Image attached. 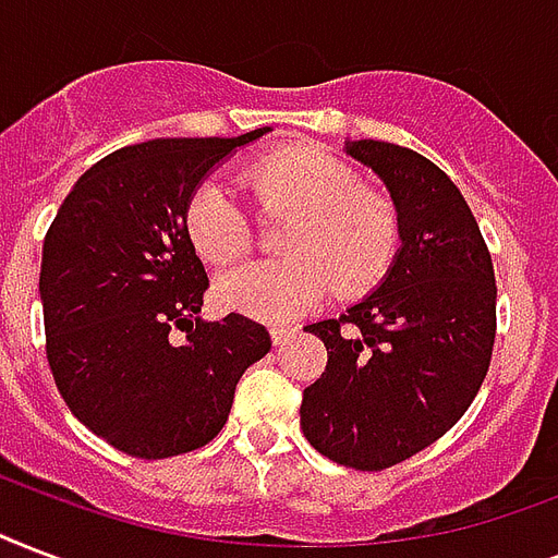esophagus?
Wrapping results in <instances>:
<instances>
[{"mask_svg": "<svg viewBox=\"0 0 558 558\" xmlns=\"http://www.w3.org/2000/svg\"><path fill=\"white\" fill-rule=\"evenodd\" d=\"M269 333H271V342H275V345H283V342H287L289 336L295 333V327H289V325H271V327H269Z\"/></svg>", "mask_w": 558, "mask_h": 558, "instance_id": "obj_1", "label": "esophagus"}]
</instances>
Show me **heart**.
<instances>
[{"label": "heart", "mask_w": 558, "mask_h": 558, "mask_svg": "<svg viewBox=\"0 0 558 558\" xmlns=\"http://www.w3.org/2000/svg\"><path fill=\"white\" fill-rule=\"evenodd\" d=\"M245 184L263 204L289 207L278 260L233 266L216 280L225 310L283 322L318 304L325 292L356 295L389 271L401 225L392 202L356 184L342 160L313 146L271 151L245 172ZM186 236L210 266L240 260L248 248V225L240 204L207 181L186 204Z\"/></svg>", "instance_id": "b5f03b06"}]
</instances>
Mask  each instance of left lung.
<instances>
[{
    "instance_id": "1",
    "label": "left lung",
    "mask_w": 558,
    "mask_h": 558,
    "mask_svg": "<svg viewBox=\"0 0 558 558\" xmlns=\"http://www.w3.org/2000/svg\"><path fill=\"white\" fill-rule=\"evenodd\" d=\"M380 178L401 248L377 289L339 318L307 325L327 368L301 401L318 453L356 471L410 459L462 418L492 363L495 269L459 186L412 148L345 140Z\"/></svg>"
}]
</instances>
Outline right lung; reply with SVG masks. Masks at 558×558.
Returning a JSON list of instances; mask_svg holds the SVG:
<instances>
[{
	"instance_id": "right-lung-1",
	"label": "right lung",
	"mask_w": 558,
	"mask_h": 558,
	"mask_svg": "<svg viewBox=\"0 0 558 558\" xmlns=\"http://www.w3.org/2000/svg\"><path fill=\"white\" fill-rule=\"evenodd\" d=\"M242 137H169L101 157L75 181L43 242L46 356L72 415L128 457L195 450L222 430L269 330L204 322V271L186 204Z\"/></svg>"
}]
</instances>
